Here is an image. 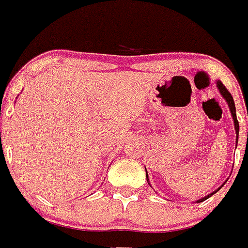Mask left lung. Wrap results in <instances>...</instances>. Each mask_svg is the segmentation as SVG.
<instances>
[{"instance_id":"obj_1","label":"left lung","mask_w":248,"mask_h":248,"mask_svg":"<svg viewBox=\"0 0 248 248\" xmlns=\"http://www.w3.org/2000/svg\"><path fill=\"white\" fill-rule=\"evenodd\" d=\"M217 87H219V90H220V93H221V95H223V96H224V99H225V100L228 101V105H229V108H231L232 117H233V120H234L235 132H237V135H238V132H239V124H238V121H237V116H235L234 100H233V97H232L231 93L228 91V89H227V87H225V86L223 85V82H221V81H217ZM237 139H238V136H237ZM145 171H147V170H145ZM147 179H148V173H147ZM148 184H149V181H148ZM221 186H223V185H221ZM221 186H220V188H221ZM220 188H219V189H220ZM219 189H217V190H219ZM217 190H215V192L211 193V194H208V196H207V197H204V198H201V200H200V201H197V202H203L204 200H207L208 197H211L212 194H215V193L217 192Z\"/></svg>"}]
</instances>
